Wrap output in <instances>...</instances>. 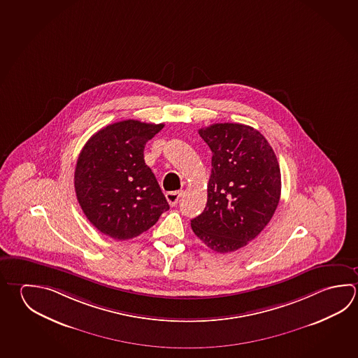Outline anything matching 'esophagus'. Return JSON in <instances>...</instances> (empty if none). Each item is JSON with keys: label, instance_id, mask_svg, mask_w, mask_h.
Masks as SVG:
<instances>
[{"label": "esophagus", "instance_id": "1", "mask_svg": "<svg viewBox=\"0 0 358 358\" xmlns=\"http://www.w3.org/2000/svg\"><path fill=\"white\" fill-rule=\"evenodd\" d=\"M180 196H182V192H169V193H166V201L171 207H174L176 206V203L179 202Z\"/></svg>", "mask_w": 358, "mask_h": 358}]
</instances>
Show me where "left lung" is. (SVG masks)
<instances>
[{
    "label": "left lung",
    "mask_w": 358,
    "mask_h": 358,
    "mask_svg": "<svg viewBox=\"0 0 358 358\" xmlns=\"http://www.w3.org/2000/svg\"><path fill=\"white\" fill-rule=\"evenodd\" d=\"M212 151L207 206L192 220L195 236L215 252L246 246L273 218L281 174L276 155L254 127L215 124L198 131Z\"/></svg>",
    "instance_id": "left-lung-1"
}]
</instances>
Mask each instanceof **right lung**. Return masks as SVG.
I'll return each instance as SVG.
<instances>
[{"label":"right lung","instance_id":"1","mask_svg":"<svg viewBox=\"0 0 358 358\" xmlns=\"http://www.w3.org/2000/svg\"><path fill=\"white\" fill-rule=\"evenodd\" d=\"M163 127L136 120L108 124L79 154L74 171L79 206L88 221L110 238L137 237L169 209L143 160L145 145Z\"/></svg>","mask_w":358,"mask_h":358}]
</instances>
